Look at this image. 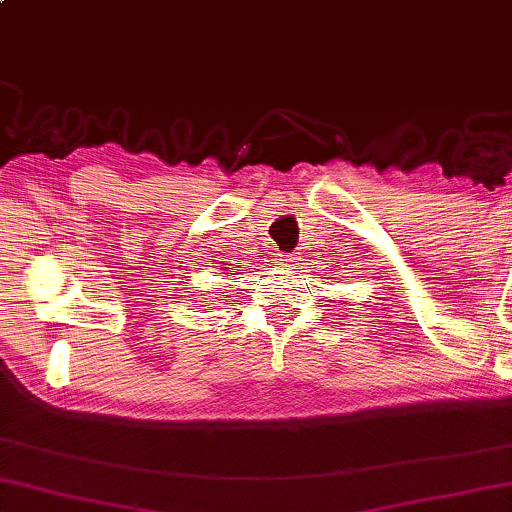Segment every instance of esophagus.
Listing matches in <instances>:
<instances>
[{"label":"esophagus","mask_w":512,"mask_h":512,"mask_svg":"<svg viewBox=\"0 0 512 512\" xmlns=\"http://www.w3.org/2000/svg\"><path fill=\"white\" fill-rule=\"evenodd\" d=\"M296 259H299V257H294V255H280V257H278L280 269H292V266L296 264Z\"/></svg>","instance_id":"obj_1"}]
</instances>
